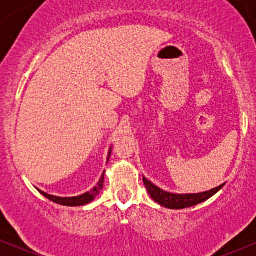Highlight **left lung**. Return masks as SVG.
<instances>
[{
    "label": "left lung",
    "instance_id": "1",
    "mask_svg": "<svg viewBox=\"0 0 256 256\" xmlns=\"http://www.w3.org/2000/svg\"><path fill=\"white\" fill-rule=\"evenodd\" d=\"M142 180L144 186H146L147 192L151 196L152 200H154V202L158 203L160 206H164V207L170 209L188 208L192 207V206L198 204V203L204 202L208 198H210L212 196L216 194L218 190H220V188L224 186V183H222L218 187L212 188V190L200 193H172L168 192V190H162V188L157 187L156 184H154L151 180H147V178L144 176Z\"/></svg>",
    "mask_w": 256,
    "mask_h": 256
}]
</instances>
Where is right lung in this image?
Returning a JSON list of instances; mask_svg holds the SVG:
<instances>
[{
    "label": "right lung",
    "mask_w": 256,
    "mask_h": 256,
    "mask_svg": "<svg viewBox=\"0 0 256 256\" xmlns=\"http://www.w3.org/2000/svg\"><path fill=\"white\" fill-rule=\"evenodd\" d=\"M110 154H112V146H110L109 152H108V161H109ZM104 174H105V171L102 172L100 180H98V183L92 188V190H88V192H85V193H82V194L74 196V197H58V196L48 194V193L43 192V190H38L40 192V194L44 196V197L48 198L49 200H52V202H54V203H58V204L69 206V207L84 206V204H88V203H90L92 200H94V198L100 193V190H102V186H104Z\"/></svg>",
    "instance_id": "right-lung-1"
}]
</instances>
